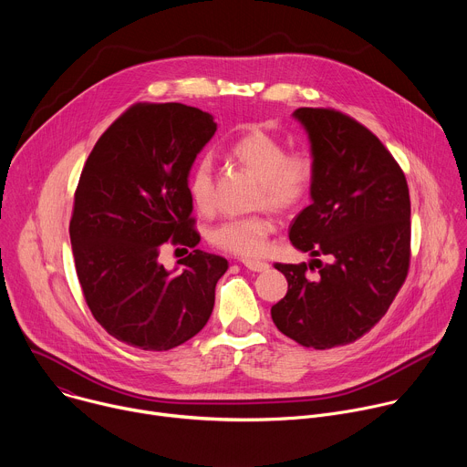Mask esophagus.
Masks as SVG:
<instances>
[{
  "mask_svg": "<svg viewBox=\"0 0 467 467\" xmlns=\"http://www.w3.org/2000/svg\"><path fill=\"white\" fill-rule=\"evenodd\" d=\"M242 264H244V268H247L249 272H254V274H262V272L270 270V264L262 262V260H242Z\"/></svg>",
  "mask_w": 467,
  "mask_h": 467,
  "instance_id": "1",
  "label": "esophagus"
}]
</instances>
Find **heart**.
<instances>
[{
	"label": "heart",
	"mask_w": 467,
	"mask_h": 467,
	"mask_svg": "<svg viewBox=\"0 0 467 467\" xmlns=\"http://www.w3.org/2000/svg\"><path fill=\"white\" fill-rule=\"evenodd\" d=\"M231 157L260 181L258 203L275 211L299 207L314 182V159L306 151L286 155V146L264 129L253 127L231 146ZM188 195L199 213L214 207V173L211 159H199L188 175ZM274 233L272 218L253 214L231 218L211 231V242L218 249L236 256L253 258L264 253Z\"/></svg>",
	"instance_id": "heart-1"
}]
</instances>
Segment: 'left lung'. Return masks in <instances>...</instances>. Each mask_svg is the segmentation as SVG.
<instances>
[{
	"label": "left lung",
	"mask_w": 467,
	"mask_h": 467,
	"mask_svg": "<svg viewBox=\"0 0 467 467\" xmlns=\"http://www.w3.org/2000/svg\"><path fill=\"white\" fill-rule=\"evenodd\" d=\"M314 159L312 203L290 225L308 264H275L288 281L272 306L277 328L305 348L330 349L360 337L386 314L410 262V195L405 173L358 121L328 109H297ZM328 255L321 265L315 256ZM317 265L316 278L306 270Z\"/></svg>",
	"instance_id": "obj_1"
}]
</instances>
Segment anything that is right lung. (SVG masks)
Wrapping results in <instances>:
<instances>
[{
    "instance_id": "add662e5",
    "label": "right lung",
    "mask_w": 467,
    "mask_h": 467,
    "mask_svg": "<svg viewBox=\"0 0 467 467\" xmlns=\"http://www.w3.org/2000/svg\"><path fill=\"white\" fill-rule=\"evenodd\" d=\"M216 129L202 109L140 103L103 132L83 168L70 222L76 270L94 317L127 346L173 349L213 314L229 264L195 247L186 184ZM168 239L194 249L173 271L158 262Z\"/></svg>"
}]
</instances>
